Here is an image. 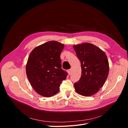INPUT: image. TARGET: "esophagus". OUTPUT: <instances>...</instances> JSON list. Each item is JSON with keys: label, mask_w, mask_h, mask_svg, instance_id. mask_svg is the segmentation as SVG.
Listing matches in <instances>:
<instances>
[{"label": "esophagus", "mask_w": 128, "mask_h": 128, "mask_svg": "<svg viewBox=\"0 0 128 128\" xmlns=\"http://www.w3.org/2000/svg\"><path fill=\"white\" fill-rule=\"evenodd\" d=\"M68 72L69 74V75H70L72 72V68H70V69H69V70H68Z\"/></svg>", "instance_id": "34e87169"}]
</instances>
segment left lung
<instances>
[{"label": "left lung", "mask_w": 128, "mask_h": 128, "mask_svg": "<svg viewBox=\"0 0 128 128\" xmlns=\"http://www.w3.org/2000/svg\"><path fill=\"white\" fill-rule=\"evenodd\" d=\"M74 49L80 62L82 75L74 84L76 92L89 96L102 87L109 72V63L105 53L96 45L84 42L74 45Z\"/></svg>", "instance_id": "8db88e82"}]
</instances>
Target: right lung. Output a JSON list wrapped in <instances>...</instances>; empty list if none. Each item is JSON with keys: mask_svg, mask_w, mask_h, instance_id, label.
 I'll use <instances>...</instances> for the list:
<instances>
[{"mask_svg": "<svg viewBox=\"0 0 128 128\" xmlns=\"http://www.w3.org/2000/svg\"><path fill=\"white\" fill-rule=\"evenodd\" d=\"M64 45L55 40L37 46L30 53L26 64L29 82L38 94L50 97L57 94L67 76L61 68L60 54Z\"/></svg>", "mask_w": 128, "mask_h": 128, "instance_id": "obj_1", "label": "right lung"}]
</instances>
